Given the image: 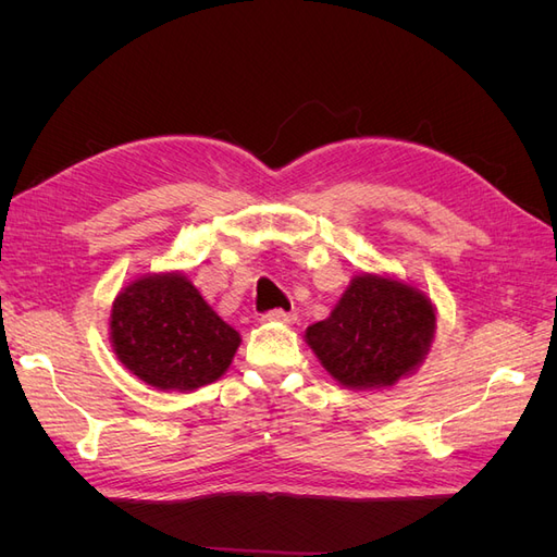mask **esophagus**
Returning <instances> with one entry per match:
<instances>
[{"label": "esophagus", "instance_id": "1", "mask_svg": "<svg viewBox=\"0 0 557 557\" xmlns=\"http://www.w3.org/2000/svg\"><path fill=\"white\" fill-rule=\"evenodd\" d=\"M295 313H290V311H283V309H274V311H269V313H264V320H269V323H285V325H290V323H295Z\"/></svg>", "mask_w": 557, "mask_h": 557}]
</instances>
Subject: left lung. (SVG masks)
Here are the masks:
<instances>
[{
  "instance_id": "8db88e82",
  "label": "left lung",
  "mask_w": 557,
  "mask_h": 557,
  "mask_svg": "<svg viewBox=\"0 0 557 557\" xmlns=\"http://www.w3.org/2000/svg\"><path fill=\"white\" fill-rule=\"evenodd\" d=\"M432 301L409 283L360 274L330 318L307 330L320 364L346 387H391L416 372L434 339Z\"/></svg>"
}]
</instances>
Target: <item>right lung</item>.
<instances>
[{
	"label": "right lung",
	"instance_id": "obj_1",
	"mask_svg": "<svg viewBox=\"0 0 557 557\" xmlns=\"http://www.w3.org/2000/svg\"><path fill=\"white\" fill-rule=\"evenodd\" d=\"M111 346L134 376L158 391H195L221 379L242 336L185 274H148L117 293Z\"/></svg>",
	"mask_w": 557,
	"mask_h": 557
}]
</instances>
